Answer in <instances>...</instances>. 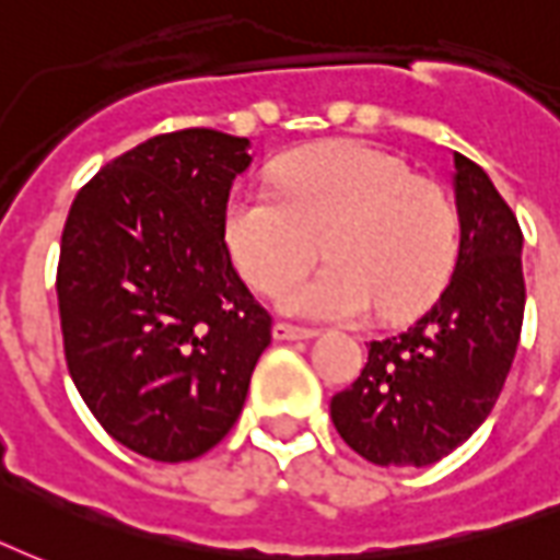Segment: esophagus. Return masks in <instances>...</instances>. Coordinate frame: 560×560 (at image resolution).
Returning <instances> with one entry per match:
<instances>
[{
	"mask_svg": "<svg viewBox=\"0 0 560 560\" xmlns=\"http://www.w3.org/2000/svg\"><path fill=\"white\" fill-rule=\"evenodd\" d=\"M314 329H308V326H293V323H276L272 326V338L276 341H308V338H314Z\"/></svg>",
	"mask_w": 560,
	"mask_h": 560,
	"instance_id": "obj_1",
	"label": "esophagus"
}]
</instances>
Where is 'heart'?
Returning a JSON list of instances; mask_svg holds the SVG:
<instances>
[{
  "label": "heart",
  "mask_w": 560,
  "mask_h": 560,
  "mask_svg": "<svg viewBox=\"0 0 560 560\" xmlns=\"http://www.w3.org/2000/svg\"><path fill=\"white\" fill-rule=\"evenodd\" d=\"M225 243L243 279L276 296L319 257L334 260L284 293V308L359 320L407 317L436 296L457 258V210L442 186L362 142H326L276 165V196L234 189Z\"/></svg>",
  "instance_id": "heart-1"
}]
</instances>
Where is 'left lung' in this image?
Returning a JSON list of instances; mask_svg holds the SVG:
<instances>
[{
  "mask_svg": "<svg viewBox=\"0 0 560 560\" xmlns=\"http://www.w3.org/2000/svg\"><path fill=\"white\" fill-rule=\"evenodd\" d=\"M459 248L436 302L412 326L368 347L332 397L335 430L376 466L448 457L495 407L523 332V231L487 172L454 153Z\"/></svg>",
  "mask_w": 560,
  "mask_h": 560,
  "instance_id": "left-lung-1",
  "label": "left lung"
}]
</instances>
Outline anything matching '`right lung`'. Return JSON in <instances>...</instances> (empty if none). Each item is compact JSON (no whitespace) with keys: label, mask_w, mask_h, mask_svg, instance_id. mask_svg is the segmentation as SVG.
Masks as SVG:
<instances>
[{"label":"right lung","mask_w":560,"mask_h":560,"mask_svg":"<svg viewBox=\"0 0 560 560\" xmlns=\"http://www.w3.org/2000/svg\"><path fill=\"white\" fill-rule=\"evenodd\" d=\"M248 139L189 127L115 156L82 186L61 231L65 359L115 442L160 463L219 445L272 341L225 243Z\"/></svg>","instance_id":"right-lung-1"}]
</instances>
